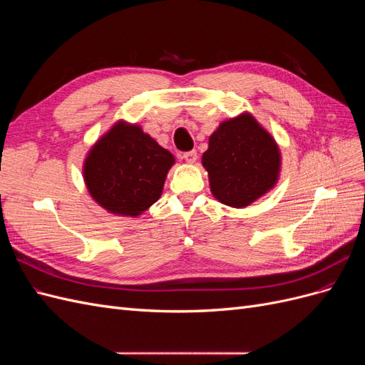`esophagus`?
Wrapping results in <instances>:
<instances>
[{"instance_id":"esophagus-1","label":"esophagus","mask_w":365,"mask_h":365,"mask_svg":"<svg viewBox=\"0 0 365 365\" xmlns=\"http://www.w3.org/2000/svg\"><path fill=\"white\" fill-rule=\"evenodd\" d=\"M182 158L189 163V164H193L196 160H197V153L195 150H189V152H184L182 153Z\"/></svg>"}]
</instances>
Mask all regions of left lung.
Returning <instances> with one entry per match:
<instances>
[{"mask_svg":"<svg viewBox=\"0 0 365 365\" xmlns=\"http://www.w3.org/2000/svg\"><path fill=\"white\" fill-rule=\"evenodd\" d=\"M202 165L215 200L245 208L279 182L282 153L269 132L245 111L219 123L208 138Z\"/></svg>","mask_w":365,"mask_h":365,"instance_id":"8db88e82","label":"left lung"}]
</instances>
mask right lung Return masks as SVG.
<instances>
[{
	"label": "right lung",
	"mask_w": 365,
	"mask_h": 365,
	"mask_svg": "<svg viewBox=\"0 0 365 365\" xmlns=\"http://www.w3.org/2000/svg\"><path fill=\"white\" fill-rule=\"evenodd\" d=\"M173 164L140 125L118 120L88 150L82 173L88 193L108 213L138 217L160 200Z\"/></svg>",
	"instance_id": "right-lung-1"
}]
</instances>
